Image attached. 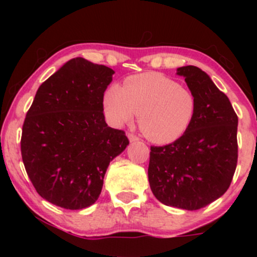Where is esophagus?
Here are the masks:
<instances>
[{"label": "esophagus", "instance_id": "34e87169", "mask_svg": "<svg viewBox=\"0 0 257 257\" xmlns=\"http://www.w3.org/2000/svg\"><path fill=\"white\" fill-rule=\"evenodd\" d=\"M128 138H129V140L132 141V143H134V141H138L139 140L138 135L133 134V133H128Z\"/></svg>", "mask_w": 257, "mask_h": 257}]
</instances>
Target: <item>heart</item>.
Returning <instances> with one entry per match:
<instances>
[{
  "mask_svg": "<svg viewBox=\"0 0 257 257\" xmlns=\"http://www.w3.org/2000/svg\"><path fill=\"white\" fill-rule=\"evenodd\" d=\"M104 108L113 124L132 122L138 114L143 134L157 144L178 140L190 128L197 110L193 91L155 72L128 77L104 95Z\"/></svg>",
  "mask_w": 257,
  "mask_h": 257,
  "instance_id": "heart-1",
  "label": "heart"
}]
</instances>
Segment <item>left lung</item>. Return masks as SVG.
<instances>
[{
    "instance_id": "left-lung-1",
    "label": "left lung",
    "mask_w": 257,
    "mask_h": 257,
    "mask_svg": "<svg viewBox=\"0 0 257 257\" xmlns=\"http://www.w3.org/2000/svg\"><path fill=\"white\" fill-rule=\"evenodd\" d=\"M197 99L182 137L151 146L149 181L159 202L186 210L210 204L228 190L238 161V116L225 93L198 67L178 69Z\"/></svg>"
}]
</instances>
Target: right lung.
<instances>
[{"label":"right lung","instance_id":"1","mask_svg":"<svg viewBox=\"0 0 257 257\" xmlns=\"http://www.w3.org/2000/svg\"><path fill=\"white\" fill-rule=\"evenodd\" d=\"M113 73L75 58L38 88L20 149L35 190L52 204L70 210L94 204L108 164L129 144L124 132L107 126L102 112Z\"/></svg>","mask_w":257,"mask_h":257}]
</instances>
